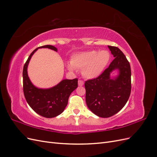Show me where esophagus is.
I'll return each instance as SVG.
<instances>
[{"mask_svg":"<svg viewBox=\"0 0 157 157\" xmlns=\"http://www.w3.org/2000/svg\"><path fill=\"white\" fill-rule=\"evenodd\" d=\"M78 86H83L84 82L82 81V80H79L78 81Z\"/></svg>","mask_w":157,"mask_h":157,"instance_id":"obj_1","label":"esophagus"}]
</instances>
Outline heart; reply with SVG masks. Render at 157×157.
Wrapping results in <instances>:
<instances>
[{
    "label": "heart",
    "instance_id": "obj_1",
    "mask_svg": "<svg viewBox=\"0 0 157 157\" xmlns=\"http://www.w3.org/2000/svg\"><path fill=\"white\" fill-rule=\"evenodd\" d=\"M110 58V53L105 50L80 52L72 56L71 64L67 65V67L71 71H74L75 69L82 70L85 78L94 79L103 72Z\"/></svg>",
    "mask_w": 157,
    "mask_h": 157
}]
</instances>
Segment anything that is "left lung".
Listing matches in <instances>:
<instances>
[{
    "instance_id": "left-lung-1",
    "label": "left lung",
    "mask_w": 157,
    "mask_h": 157,
    "mask_svg": "<svg viewBox=\"0 0 157 157\" xmlns=\"http://www.w3.org/2000/svg\"><path fill=\"white\" fill-rule=\"evenodd\" d=\"M115 58L109 67L96 78L85 82L86 102L95 115L108 118L119 112L126 105L131 92L130 65L122 52L115 46H108ZM114 70L115 77H110Z\"/></svg>"
}]
</instances>
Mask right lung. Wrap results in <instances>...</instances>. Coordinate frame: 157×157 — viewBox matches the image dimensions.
Listing matches in <instances>:
<instances>
[{
    "instance_id": "1",
    "label": "right lung",
    "mask_w": 157,
    "mask_h": 157,
    "mask_svg": "<svg viewBox=\"0 0 157 157\" xmlns=\"http://www.w3.org/2000/svg\"><path fill=\"white\" fill-rule=\"evenodd\" d=\"M39 48H48L58 52L55 46L45 45L36 48L30 54L23 69V93L27 103L33 111L42 117L53 118L63 112L70 94L78 87V79H64L50 88L36 87L28 76L27 67L31 57Z\"/></svg>"
}]
</instances>
